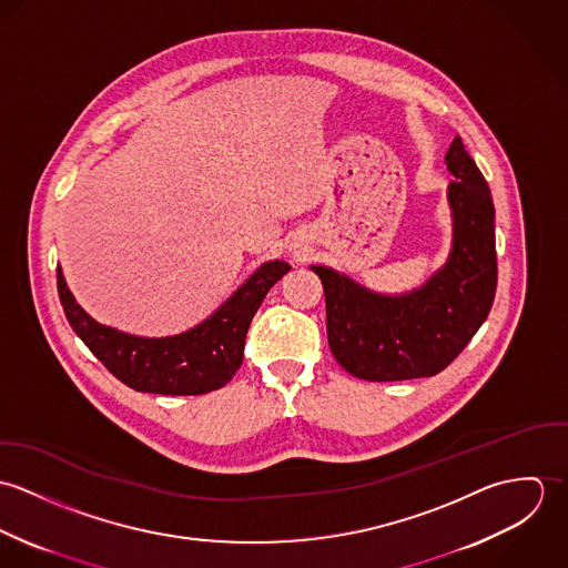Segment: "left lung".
<instances>
[{
  "label": "left lung",
  "instance_id": "8db88e82",
  "mask_svg": "<svg viewBox=\"0 0 568 568\" xmlns=\"http://www.w3.org/2000/svg\"><path fill=\"white\" fill-rule=\"evenodd\" d=\"M453 248L426 284L378 295L327 266H311L325 293L327 343L336 363L372 383L439 374L486 322L496 293L494 203L487 181L457 135L446 153Z\"/></svg>",
  "mask_w": 568,
  "mask_h": 568
}]
</instances>
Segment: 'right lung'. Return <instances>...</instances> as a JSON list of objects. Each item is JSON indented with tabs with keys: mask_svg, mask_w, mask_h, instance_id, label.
<instances>
[{
	"mask_svg": "<svg viewBox=\"0 0 568 568\" xmlns=\"http://www.w3.org/2000/svg\"><path fill=\"white\" fill-rule=\"evenodd\" d=\"M288 271L284 260L264 262L212 317L163 338L133 336L91 320L68 288L61 266H57V286L68 322L118 381L146 394L201 396L234 378L253 315L268 288Z\"/></svg>",
	"mask_w": 568,
	"mask_h": 568,
	"instance_id": "1",
	"label": "right lung"
}]
</instances>
